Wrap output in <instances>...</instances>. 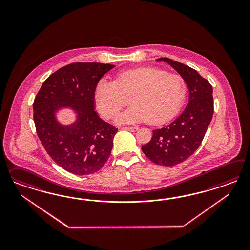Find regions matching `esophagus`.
<instances>
[{
	"mask_svg": "<svg viewBox=\"0 0 250 250\" xmlns=\"http://www.w3.org/2000/svg\"><path fill=\"white\" fill-rule=\"evenodd\" d=\"M123 129H125V130H128V131H131V132H136V130L138 129V127H132V126H127V127H123Z\"/></svg>",
	"mask_w": 250,
	"mask_h": 250,
	"instance_id": "1",
	"label": "esophagus"
}]
</instances>
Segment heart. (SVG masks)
<instances>
[{
  "instance_id": "1",
  "label": "heart",
  "mask_w": 250,
  "mask_h": 250,
  "mask_svg": "<svg viewBox=\"0 0 250 250\" xmlns=\"http://www.w3.org/2000/svg\"><path fill=\"white\" fill-rule=\"evenodd\" d=\"M186 96L187 84L182 76L150 67L122 71L114 81L101 79L94 90L99 112L107 119L114 117L129 98L132 105L117 115L118 125L142 121L163 125L180 112Z\"/></svg>"
}]
</instances>
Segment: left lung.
<instances>
[{"label": "left lung", "instance_id": "left-lung-1", "mask_svg": "<svg viewBox=\"0 0 250 250\" xmlns=\"http://www.w3.org/2000/svg\"><path fill=\"white\" fill-rule=\"evenodd\" d=\"M157 61L168 63L186 82L189 103L175 121L153 130L151 140L142 151L153 163L161 166L180 164L196 151L202 143L213 114L212 88L195 69L167 58Z\"/></svg>", "mask_w": 250, "mask_h": 250}]
</instances>
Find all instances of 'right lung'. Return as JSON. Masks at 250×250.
Returning <instances> with one entry per match:
<instances>
[{"label":"right lung","mask_w":250,"mask_h":250,"mask_svg":"<svg viewBox=\"0 0 250 250\" xmlns=\"http://www.w3.org/2000/svg\"><path fill=\"white\" fill-rule=\"evenodd\" d=\"M114 65L76 62L58 69L42 84L34 104L38 138L54 161L75 175L92 174L109 159L117 128L94 111V90ZM70 107L76 120L63 126L55 113Z\"/></svg>","instance_id":"1"}]
</instances>
